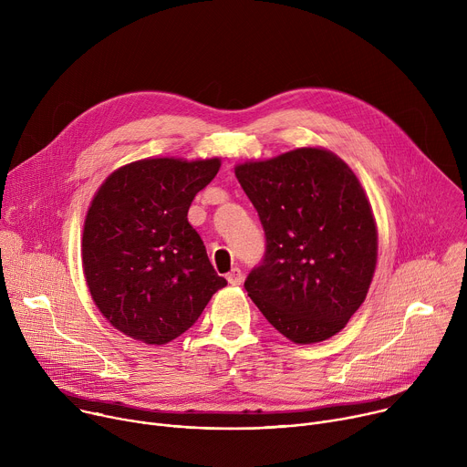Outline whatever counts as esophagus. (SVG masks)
Listing matches in <instances>:
<instances>
[{
    "mask_svg": "<svg viewBox=\"0 0 467 467\" xmlns=\"http://www.w3.org/2000/svg\"><path fill=\"white\" fill-rule=\"evenodd\" d=\"M227 281H229V285H233V286L242 285V281H244L242 270H240V268H233V270L229 272V275H227Z\"/></svg>",
    "mask_w": 467,
    "mask_h": 467,
    "instance_id": "esophagus-1",
    "label": "esophagus"
}]
</instances>
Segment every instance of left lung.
I'll list each match as a JSON object with an SVG mask.
<instances>
[{
    "mask_svg": "<svg viewBox=\"0 0 467 467\" xmlns=\"http://www.w3.org/2000/svg\"><path fill=\"white\" fill-rule=\"evenodd\" d=\"M234 173L265 234L247 296L296 344L335 337L364 303L377 264V227L357 175L317 148L245 162Z\"/></svg>",
    "mask_w": 467,
    "mask_h": 467,
    "instance_id": "left-lung-1",
    "label": "left lung"
}]
</instances>
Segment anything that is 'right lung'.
Masks as SVG:
<instances>
[{"label":"right lung","instance_id":"add662e5","mask_svg":"<svg viewBox=\"0 0 467 467\" xmlns=\"http://www.w3.org/2000/svg\"><path fill=\"white\" fill-rule=\"evenodd\" d=\"M218 170L220 159H144L116 170L94 195L83 270L94 303L123 335L168 344L227 285L186 218Z\"/></svg>","mask_w":467,"mask_h":467}]
</instances>
